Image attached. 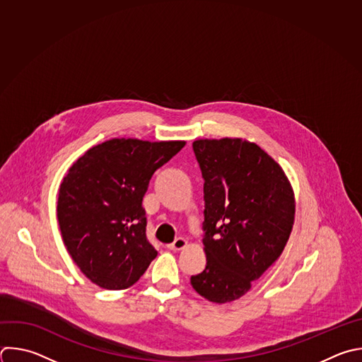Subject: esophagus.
Masks as SVG:
<instances>
[{
  "mask_svg": "<svg viewBox=\"0 0 362 362\" xmlns=\"http://www.w3.org/2000/svg\"><path fill=\"white\" fill-rule=\"evenodd\" d=\"M185 247H187V242H186V240H185L183 237H177L173 243L168 245V249H170V250H173V252L182 250V249H185Z\"/></svg>",
  "mask_w": 362,
  "mask_h": 362,
  "instance_id": "34e87169",
  "label": "esophagus"
}]
</instances>
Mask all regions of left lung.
I'll list each match as a JSON object with an SVG mask.
<instances>
[{
  "label": "left lung",
  "mask_w": 362,
  "mask_h": 362,
  "mask_svg": "<svg viewBox=\"0 0 362 362\" xmlns=\"http://www.w3.org/2000/svg\"><path fill=\"white\" fill-rule=\"evenodd\" d=\"M193 151L204 179L206 269L193 288L217 304L245 296L283 253L296 200L281 166L238 138L199 139Z\"/></svg>",
  "instance_id": "8db88e82"
}]
</instances>
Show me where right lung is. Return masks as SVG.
Returning <instances> with one entry per match:
<instances>
[{"label": "right lung", "mask_w": 362, "mask_h": 362, "mask_svg": "<svg viewBox=\"0 0 362 362\" xmlns=\"http://www.w3.org/2000/svg\"><path fill=\"white\" fill-rule=\"evenodd\" d=\"M185 145L110 139L69 168L58 194L59 228L72 260L93 284L128 288L158 256L146 238L142 200L152 175Z\"/></svg>", "instance_id": "obj_1"}]
</instances>
